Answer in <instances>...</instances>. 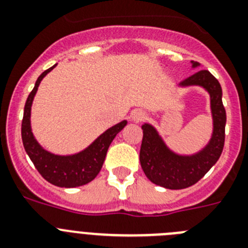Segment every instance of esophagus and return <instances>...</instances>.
<instances>
[{
	"label": "esophagus",
	"instance_id": "1",
	"mask_svg": "<svg viewBox=\"0 0 248 248\" xmlns=\"http://www.w3.org/2000/svg\"><path fill=\"white\" fill-rule=\"evenodd\" d=\"M145 118H146V114H145V112L141 110V109H135V110L131 112V119H133L134 122H141Z\"/></svg>",
	"mask_w": 248,
	"mask_h": 248
}]
</instances>
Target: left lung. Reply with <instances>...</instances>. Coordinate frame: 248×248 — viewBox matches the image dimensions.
<instances>
[{
	"mask_svg": "<svg viewBox=\"0 0 248 248\" xmlns=\"http://www.w3.org/2000/svg\"><path fill=\"white\" fill-rule=\"evenodd\" d=\"M198 62H193V67ZM181 86H202L210 94L214 131L204 150L193 156H179L163 144L157 131L144 124L140 147V163L147 178L169 189H183L195 185L217 163L225 142L226 112L222 104V91L219 81L208 70H201L179 83Z\"/></svg>",
	"mask_w": 248,
	"mask_h": 248,
	"instance_id": "left-lung-1",
	"label": "left lung"
}]
</instances>
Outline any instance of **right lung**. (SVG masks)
Returning <instances> with one entry per match:
<instances>
[{"label": "right lung", "instance_id": "right-lung-1", "mask_svg": "<svg viewBox=\"0 0 248 248\" xmlns=\"http://www.w3.org/2000/svg\"><path fill=\"white\" fill-rule=\"evenodd\" d=\"M53 67L45 70L38 79L33 91L29 93L24 106L23 120H22V141L28 154L29 158L34 163L35 169L38 170L42 177L46 179L49 183L58 187L74 188L79 186L87 185L88 182L96 178L97 174L101 171L106 158L107 151L109 145L112 144L113 139L118 133L126 125V120H123L117 125L109 128L104 131L96 141L83 150L82 152L72 156H58L54 154L45 151L40 146L36 140L34 139L33 133L31 129V102L35 96L39 83L46 74H49Z\"/></svg>", "mask_w": 248, "mask_h": 248}]
</instances>
